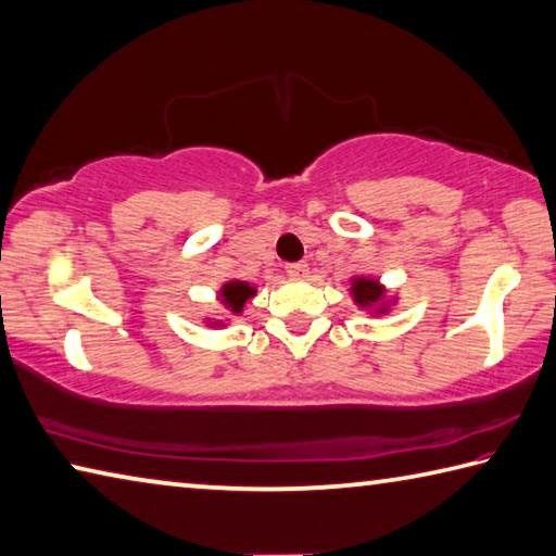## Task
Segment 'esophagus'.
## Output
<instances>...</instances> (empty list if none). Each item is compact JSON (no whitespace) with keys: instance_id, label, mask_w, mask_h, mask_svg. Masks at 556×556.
I'll return each mask as SVG.
<instances>
[{"instance_id":"obj_1","label":"esophagus","mask_w":556,"mask_h":556,"mask_svg":"<svg viewBox=\"0 0 556 556\" xmlns=\"http://www.w3.org/2000/svg\"><path fill=\"white\" fill-rule=\"evenodd\" d=\"M287 275L294 277V279H301L308 275V265L306 262H291V265H287Z\"/></svg>"}]
</instances>
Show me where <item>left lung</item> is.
Segmentation results:
<instances>
[{"label":"left lung","mask_w":556,"mask_h":556,"mask_svg":"<svg viewBox=\"0 0 556 556\" xmlns=\"http://www.w3.org/2000/svg\"><path fill=\"white\" fill-rule=\"evenodd\" d=\"M350 294L355 299L359 308H367L371 313H387L389 301H387V289H383L377 279L369 277H355L352 279Z\"/></svg>","instance_id":"1"}]
</instances>
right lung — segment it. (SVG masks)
I'll list each match as a JSON object with an SVG mask.
<instances>
[{"label":"right lung","mask_w":556,"mask_h":556,"mask_svg":"<svg viewBox=\"0 0 556 556\" xmlns=\"http://www.w3.org/2000/svg\"><path fill=\"white\" fill-rule=\"evenodd\" d=\"M255 287H250L248 281H240V279H230V281H226L224 287H220V291H218V299H220V304H224L230 313H243V308H245V304L248 301L255 296ZM214 326H224V323H214Z\"/></svg>","instance_id":"obj_1"}]
</instances>
